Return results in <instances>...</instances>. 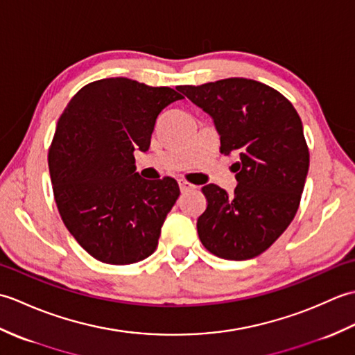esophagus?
I'll return each instance as SVG.
<instances>
[{"instance_id": "1", "label": "esophagus", "mask_w": 355, "mask_h": 355, "mask_svg": "<svg viewBox=\"0 0 355 355\" xmlns=\"http://www.w3.org/2000/svg\"><path fill=\"white\" fill-rule=\"evenodd\" d=\"M178 186H180V189H182V192L189 191V189H192V187H193L189 182H186V180H183V178L178 180Z\"/></svg>"}]
</instances>
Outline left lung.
I'll use <instances>...</instances> for the list:
<instances>
[{"mask_svg": "<svg viewBox=\"0 0 355 355\" xmlns=\"http://www.w3.org/2000/svg\"><path fill=\"white\" fill-rule=\"evenodd\" d=\"M214 119L221 154H236L233 195L207 184V207L197 221L210 253L245 261L266 252L299 209L310 166L302 120L291 102L266 84L229 78L178 87Z\"/></svg>", "mask_w": 355, "mask_h": 355, "instance_id": "8db88e82", "label": "left lung"}]
</instances>
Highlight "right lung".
<instances>
[{"label":"right lung","mask_w":355,"mask_h":355,"mask_svg":"<svg viewBox=\"0 0 355 355\" xmlns=\"http://www.w3.org/2000/svg\"><path fill=\"white\" fill-rule=\"evenodd\" d=\"M183 96L110 78L80 88L58 120L49 149L55 201L65 227L94 259L126 266L155 252L180 195L175 180H145L134 150L146 153L157 117Z\"/></svg>","instance_id":"1"}]
</instances>
